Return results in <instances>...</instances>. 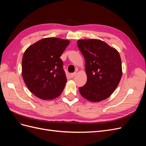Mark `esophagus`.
I'll return each mask as SVG.
<instances>
[{
    "instance_id": "obj_1",
    "label": "esophagus",
    "mask_w": 146,
    "mask_h": 146,
    "mask_svg": "<svg viewBox=\"0 0 146 146\" xmlns=\"http://www.w3.org/2000/svg\"><path fill=\"white\" fill-rule=\"evenodd\" d=\"M76 74H77V72H74V73H72L71 74H70V77H71L72 78L74 77L75 76H76Z\"/></svg>"
}]
</instances>
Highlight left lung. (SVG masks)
I'll return each mask as SVG.
<instances>
[{
	"label": "left lung",
	"instance_id": "1",
	"mask_svg": "<svg viewBox=\"0 0 146 146\" xmlns=\"http://www.w3.org/2000/svg\"><path fill=\"white\" fill-rule=\"evenodd\" d=\"M77 46L85 60L87 76L86 84L79 88L80 94L94 102L107 99L122 77L119 52L99 39H81Z\"/></svg>",
	"mask_w": 146,
	"mask_h": 146
}]
</instances>
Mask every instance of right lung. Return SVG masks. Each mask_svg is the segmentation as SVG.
Returning a JSON list of instances; mask_svg holds the SVG:
<instances>
[{
    "label": "right lung",
    "mask_w": 146,
    "mask_h": 146,
    "mask_svg": "<svg viewBox=\"0 0 146 146\" xmlns=\"http://www.w3.org/2000/svg\"><path fill=\"white\" fill-rule=\"evenodd\" d=\"M69 41L57 38L41 39L29 47L22 61V74L29 90L43 100L61 94L67 82L60 58Z\"/></svg>",
    "instance_id": "right-lung-1"
}]
</instances>
